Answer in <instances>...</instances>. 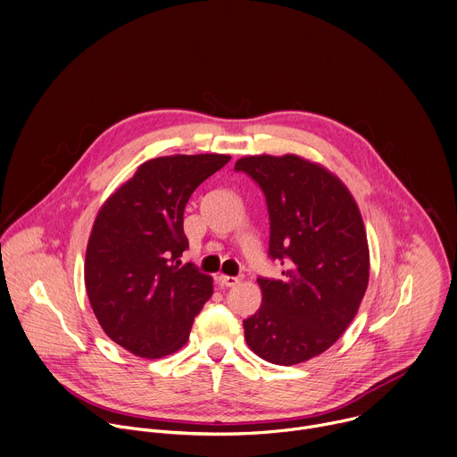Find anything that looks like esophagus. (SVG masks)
<instances>
[{
	"mask_svg": "<svg viewBox=\"0 0 457 457\" xmlns=\"http://www.w3.org/2000/svg\"><path fill=\"white\" fill-rule=\"evenodd\" d=\"M218 282L223 287H234L241 282V278L239 277H228V275H218Z\"/></svg>",
	"mask_w": 457,
	"mask_h": 457,
	"instance_id": "esophagus-1",
	"label": "esophagus"
}]
</instances>
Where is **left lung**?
Listing matches in <instances>:
<instances>
[{
  "mask_svg": "<svg viewBox=\"0 0 457 457\" xmlns=\"http://www.w3.org/2000/svg\"><path fill=\"white\" fill-rule=\"evenodd\" d=\"M234 170L262 189L268 255L284 266L280 278H257L262 302L243 321L245 339L268 362H303L339 339L366 293L361 212L337 177L302 157H243Z\"/></svg>",
  "mask_w": 457,
  "mask_h": 457,
  "instance_id": "left-lung-1",
  "label": "left lung"
}]
</instances>
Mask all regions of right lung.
<instances>
[{
  "label": "right lung",
  "instance_id": "add662e5",
  "mask_svg": "<svg viewBox=\"0 0 457 457\" xmlns=\"http://www.w3.org/2000/svg\"><path fill=\"white\" fill-rule=\"evenodd\" d=\"M228 155H168L137 168L102 205L86 252V289L105 334L129 352L159 359L189 339L212 278L180 266L189 246L184 209Z\"/></svg>",
  "mask_w": 457,
  "mask_h": 457
}]
</instances>
